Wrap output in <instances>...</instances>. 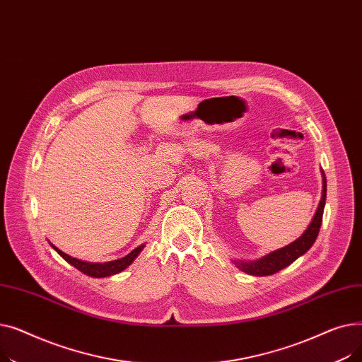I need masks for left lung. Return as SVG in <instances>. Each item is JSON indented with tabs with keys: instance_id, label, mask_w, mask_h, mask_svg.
Returning <instances> with one entry per match:
<instances>
[{
	"instance_id": "1",
	"label": "left lung",
	"mask_w": 362,
	"mask_h": 362,
	"mask_svg": "<svg viewBox=\"0 0 362 362\" xmlns=\"http://www.w3.org/2000/svg\"><path fill=\"white\" fill-rule=\"evenodd\" d=\"M321 173H322V195H321V201L318 204L317 211L314 214V218L307 227V230L303 232L302 236L298 238L295 242L286 245L284 248L273 251L259 259L248 261V262L233 261L239 270H242L243 273H248L251 276H272L283 270L284 267H288V265H291L295 259H298L300 255H303L311 248L318 236L320 226L322 221V211H325V205H326L327 182H326L325 171H321Z\"/></svg>"
}]
</instances>
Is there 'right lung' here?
<instances>
[{
    "label": "right lung",
    "mask_w": 362,
    "mask_h": 362,
    "mask_svg": "<svg viewBox=\"0 0 362 362\" xmlns=\"http://www.w3.org/2000/svg\"><path fill=\"white\" fill-rule=\"evenodd\" d=\"M51 246L57 252L60 254V257H63L69 264H71L73 267H76L79 272H82L83 274L90 276V277H107V276L117 274V273L123 272L124 269H127L129 265L133 261H135V258L139 255V252L144 250L145 245L138 246V248H135L132 252H129L126 257H123L120 259H114V261H108V262H86V261H81V259H76V258L64 254L63 251H60L52 243H51Z\"/></svg>",
    "instance_id": "add662e5"
}]
</instances>
